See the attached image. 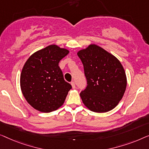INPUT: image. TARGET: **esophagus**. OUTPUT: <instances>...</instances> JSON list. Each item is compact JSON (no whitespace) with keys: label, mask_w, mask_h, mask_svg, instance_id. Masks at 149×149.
<instances>
[{"label":"esophagus","mask_w":149,"mask_h":149,"mask_svg":"<svg viewBox=\"0 0 149 149\" xmlns=\"http://www.w3.org/2000/svg\"><path fill=\"white\" fill-rule=\"evenodd\" d=\"M71 84H72L73 88L75 89V82H74V81H72V82H71Z\"/></svg>","instance_id":"esophagus-1"}]
</instances>
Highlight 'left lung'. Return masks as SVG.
Wrapping results in <instances>:
<instances>
[{"instance_id": "8db88e82", "label": "left lung", "mask_w": 149, "mask_h": 149, "mask_svg": "<svg viewBox=\"0 0 149 149\" xmlns=\"http://www.w3.org/2000/svg\"><path fill=\"white\" fill-rule=\"evenodd\" d=\"M77 55L87 79V86L80 93L83 103L94 112L112 110L126 88V75L122 65L116 56L96 45L80 50Z\"/></svg>"}]
</instances>
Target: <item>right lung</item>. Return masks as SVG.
I'll return each mask as SVG.
<instances>
[{
    "mask_svg": "<svg viewBox=\"0 0 149 149\" xmlns=\"http://www.w3.org/2000/svg\"><path fill=\"white\" fill-rule=\"evenodd\" d=\"M70 51L52 45L32 54L22 69L21 89L27 102L40 112L49 113L63 105L72 89L65 81L58 63Z\"/></svg>",
    "mask_w": 149,
    "mask_h": 149,
    "instance_id": "right-lung-1",
    "label": "right lung"
}]
</instances>
